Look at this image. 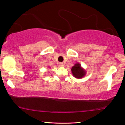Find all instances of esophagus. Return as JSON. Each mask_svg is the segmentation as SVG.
Masks as SVG:
<instances>
[{
  "label": "esophagus",
  "mask_w": 125,
  "mask_h": 125,
  "mask_svg": "<svg viewBox=\"0 0 125 125\" xmlns=\"http://www.w3.org/2000/svg\"><path fill=\"white\" fill-rule=\"evenodd\" d=\"M59 66H61V67L64 66V63H59Z\"/></svg>",
  "instance_id": "34e87169"
}]
</instances>
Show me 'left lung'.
Returning <instances> with one entry per match:
<instances>
[{"label": "left lung", "mask_w": 125, "mask_h": 125, "mask_svg": "<svg viewBox=\"0 0 125 125\" xmlns=\"http://www.w3.org/2000/svg\"><path fill=\"white\" fill-rule=\"evenodd\" d=\"M71 71L73 76L76 79H82L86 74V71L81 66V64L79 63L74 64L72 67Z\"/></svg>", "instance_id": "1"}]
</instances>
